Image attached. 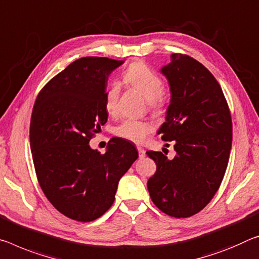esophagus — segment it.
I'll use <instances>...</instances> for the list:
<instances>
[{"label":"esophagus","mask_w":259,"mask_h":259,"mask_svg":"<svg viewBox=\"0 0 259 259\" xmlns=\"http://www.w3.org/2000/svg\"><path fill=\"white\" fill-rule=\"evenodd\" d=\"M137 150H138L139 158H144L145 157V150L143 149V147H137Z\"/></svg>","instance_id":"obj_1"}]
</instances>
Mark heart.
Returning a JSON list of instances; mask_svg holds the SVG:
<instances>
[{"label": "heart", "instance_id": "b5f03b06", "mask_svg": "<svg viewBox=\"0 0 259 259\" xmlns=\"http://www.w3.org/2000/svg\"><path fill=\"white\" fill-rule=\"evenodd\" d=\"M123 79L131 88L136 89L147 100V107L154 115H161L166 108V97L163 94V81L144 63L136 62L126 69ZM118 99V86L112 85L105 93V109L109 115L116 113ZM151 131V125L145 121L124 120L115 128L117 137L136 143L144 142Z\"/></svg>", "mask_w": 259, "mask_h": 259}]
</instances>
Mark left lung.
<instances>
[{"label": "left lung", "instance_id": "left-lung-1", "mask_svg": "<svg viewBox=\"0 0 259 259\" xmlns=\"http://www.w3.org/2000/svg\"><path fill=\"white\" fill-rule=\"evenodd\" d=\"M170 57L160 70L171 96L158 134L162 141L173 142L176 155L169 160L162 152H146L157 165L147 189L159 210L188 218L202 211L218 191L231 153L233 125L214 76L190 56L175 53Z\"/></svg>", "mask_w": 259, "mask_h": 259}]
</instances>
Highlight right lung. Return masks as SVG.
<instances>
[{
	"mask_svg": "<svg viewBox=\"0 0 259 259\" xmlns=\"http://www.w3.org/2000/svg\"><path fill=\"white\" fill-rule=\"evenodd\" d=\"M123 63L108 57L76 60L57 73L36 97L30 145L36 178L57 211L89 223L112 206L120 179L138 158L136 147L114 137L100 154L90 139L107 122L108 76Z\"/></svg>",
	"mask_w": 259,
	"mask_h": 259,
	"instance_id": "1",
	"label": "right lung"
}]
</instances>
